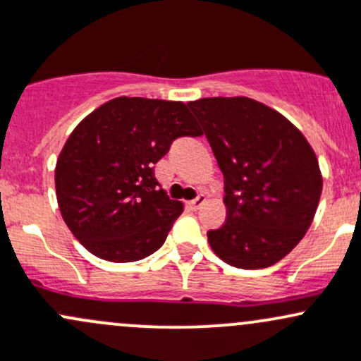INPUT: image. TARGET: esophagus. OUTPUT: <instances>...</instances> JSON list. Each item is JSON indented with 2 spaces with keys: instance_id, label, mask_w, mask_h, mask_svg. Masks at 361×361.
<instances>
[{
  "instance_id": "34e87169",
  "label": "esophagus",
  "mask_w": 361,
  "mask_h": 361,
  "mask_svg": "<svg viewBox=\"0 0 361 361\" xmlns=\"http://www.w3.org/2000/svg\"><path fill=\"white\" fill-rule=\"evenodd\" d=\"M206 195H199L197 197V199H193V200H190V202H188V207H190V209H200V207L204 206V204H206Z\"/></svg>"
}]
</instances>
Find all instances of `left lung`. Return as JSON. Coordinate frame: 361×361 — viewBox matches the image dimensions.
<instances>
[{
    "mask_svg": "<svg viewBox=\"0 0 361 361\" xmlns=\"http://www.w3.org/2000/svg\"><path fill=\"white\" fill-rule=\"evenodd\" d=\"M188 107L225 176L226 221L207 231L211 249L242 270L279 263L305 237L320 202L313 149L282 114L250 98H200Z\"/></svg>",
    "mask_w": 361,
    "mask_h": 361,
    "instance_id": "1",
    "label": "left lung"
}]
</instances>
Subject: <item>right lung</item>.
<instances>
[{
    "label": "right lung",
    "mask_w": 361,
    "mask_h": 361,
    "mask_svg": "<svg viewBox=\"0 0 361 361\" xmlns=\"http://www.w3.org/2000/svg\"><path fill=\"white\" fill-rule=\"evenodd\" d=\"M200 135L183 102L119 97L85 117L55 168L56 200L72 235L112 263L155 252L183 204L162 190L154 168L174 140Z\"/></svg>",
    "instance_id": "right-lung-1"
}]
</instances>
